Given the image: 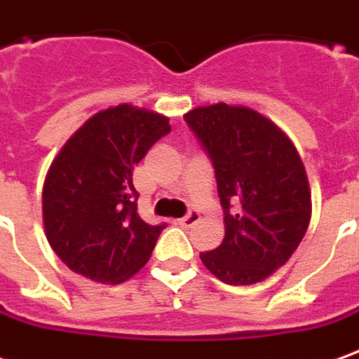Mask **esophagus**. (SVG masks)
Masks as SVG:
<instances>
[{"instance_id":"1","label":"esophagus","mask_w":359,"mask_h":359,"mask_svg":"<svg viewBox=\"0 0 359 359\" xmlns=\"http://www.w3.org/2000/svg\"><path fill=\"white\" fill-rule=\"evenodd\" d=\"M198 222H200V214H198L196 210H190L184 217H180L179 225H182V227H192Z\"/></svg>"}]
</instances>
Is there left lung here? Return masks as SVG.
Returning a JSON list of instances; mask_svg holds the SVG:
<instances>
[{
  "label": "left lung",
  "instance_id": "1",
  "mask_svg": "<svg viewBox=\"0 0 359 359\" xmlns=\"http://www.w3.org/2000/svg\"><path fill=\"white\" fill-rule=\"evenodd\" d=\"M214 165L225 237L200 252L229 285L262 282L290 260L311 219V192L297 149L274 122L217 102L184 114Z\"/></svg>",
  "mask_w": 359,
  "mask_h": 359
}]
</instances>
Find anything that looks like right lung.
Returning <instances> with one entry per match:
<instances>
[{
  "label": "right lung",
  "instance_id": "1",
  "mask_svg": "<svg viewBox=\"0 0 359 359\" xmlns=\"http://www.w3.org/2000/svg\"><path fill=\"white\" fill-rule=\"evenodd\" d=\"M169 132L167 116L118 104L91 116L62 147L44 180L42 215L50 247L69 270L120 284L149 260L165 223L140 217L132 172Z\"/></svg>",
  "mask_w": 359,
  "mask_h": 359
}]
</instances>
